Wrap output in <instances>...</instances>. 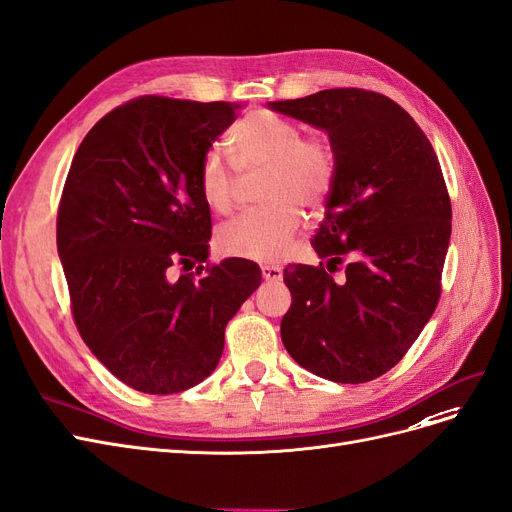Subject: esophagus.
Instances as JSON below:
<instances>
[{"label": "esophagus", "instance_id": "obj_1", "mask_svg": "<svg viewBox=\"0 0 512 512\" xmlns=\"http://www.w3.org/2000/svg\"><path fill=\"white\" fill-rule=\"evenodd\" d=\"M262 271V279L264 281H281V277H284V273H281L279 267H273V264H264V267L260 269Z\"/></svg>", "mask_w": 512, "mask_h": 512}]
</instances>
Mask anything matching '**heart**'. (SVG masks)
Wrapping results in <instances>:
<instances>
[{"mask_svg":"<svg viewBox=\"0 0 512 512\" xmlns=\"http://www.w3.org/2000/svg\"><path fill=\"white\" fill-rule=\"evenodd\" d=\"M237 165L222 148L211 146L199 167V186L205 203L228 214L237 203L241 174L264 171L260 209L245 211L218 228L222 254L271 262L284 256L303 224L301 211L320 209L334 184V152L322 137H303L298 122L275 112H254L233 129Z\"/></svg>","mask_w":512,"mask_h":512,"instance_id":"heart-1","label":"heart"}]
</instances>
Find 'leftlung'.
<instances>
[{"label": "left lung", "instance_id": "obj_1", "mask_svg": "<svg viewBox=\"0 0 512 512\" xmlns=\"http://www.w3.org/2000/svg\"><path fill=\"white\" fill-rule=\"evenodd\" d=\"M269 108L326 131L337 165L311 239L322 262L284 269L292 305L281 341L317 377L373 381L407 354L440 298L451 201L436 152L396 101L364 88Z\"/></svg>", "mask_w": 512, "mask_h": 512}]
</instances>
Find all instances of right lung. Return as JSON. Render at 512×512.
<instances>
[{
    "mask_svg": "<svg viewBox=\"0 0 512 512\" xmlns=\"http://www.w3.org/2000/svg\"><path fill=\"white\" fill-rule=\"evenodd\" d=\"M239 103L146 95L86 133L57 214L80 337L110 373L144 394H178L214 373L224 328L260 286L243 258L205 264L211 214L199 186L203 154ZM197 272L170 279L182 263Z\"/></svg>",
    "mask_w": 512,
    "mask_h": 512,
    "instance_id": "add662e5",
    "label": "right lung"
}]
</instances>
